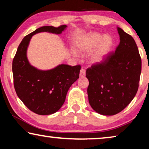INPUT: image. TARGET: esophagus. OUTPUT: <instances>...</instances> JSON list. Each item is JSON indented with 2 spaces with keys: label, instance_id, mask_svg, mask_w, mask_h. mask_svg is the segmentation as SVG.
Returning a JSON list of instances; mask_svg holds the SVG:
<instances>
[{
  "label": "esophagus",
  "instance_id": "esophagus-1",
  "mask_svg": "<svg viewBox=\"0 0 149 149\" xmlns=\"http://www.w3.org/2000/svg\"><path fill=\"white\" fill-rule=\"evenodd\" d=\"M85 75H86V70L84 68H81L80 70V72H79V76L84 77Z\"/></svg>",
  "mask_w": 149,
  "mask_h": 149
}]
</instances>
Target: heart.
<instances>
[{
	"label": "heart",
	"mask_w": 149,
	"mask_h": 149,
	"mask_svg": "<svg viewBox=\"0 0 149 149\" xmlns=\"http://www.w3.org/2000/svg\"><path fill=\"white\" fill-rule=\"evenodd\" d=\"M112 45V39L108 35L90 33L77 43V49L81 54H86L95 49L90 56L92 64H100L105 60ZM74 55L76 53L73 52Z\"/></svg>",
	"instance_id": "heart-1"
}]
</instances>
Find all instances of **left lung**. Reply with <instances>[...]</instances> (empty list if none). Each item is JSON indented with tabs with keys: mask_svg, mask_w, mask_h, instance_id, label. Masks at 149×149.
I'll return each instance as SVG.
<instances>
[{
	"mask_svg": "<svg viewBox=\"0 0 149 149\" xmlns=\"http://www.w3.org/2000/svg\"><path fill=\"white\" fill-rule=\"evenodd\" d=\"M120 43L100 64L87 69L88 100L96 112L112 116L130 103L139 88L141 58L131 35L117 27Z\"/></svg>",
	"mask_w": 149,
	"mask_h": 149,
	"instance_id": "left-lung-1",
	"label": "left lung"
}]
</instances>
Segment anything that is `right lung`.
Returning <instances> with one entry per match:
<instances>
[{
	"label": "right lung",
	"instance_id": "obj_1",
	"mask_svg": "<svg viewBox=\"0 0 149 149\" xmlns=\"http://www.w3.org/2000/svg\"><path fill=\"white\" fill-rule=\"evenodd\" d=\"M67 27L43 26L25 36L13 61L14 87L18 97L32 112L49 115L60 109L68 91L79 78L81 66L61 64L49 70H39L29 62L26 50L33 35L41 32L61 34Z\"/></svg>",
	"mask_w": 149,
	"mask_h": 149
}]
</instances>
